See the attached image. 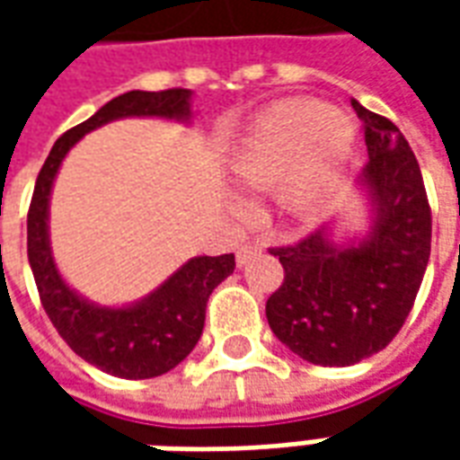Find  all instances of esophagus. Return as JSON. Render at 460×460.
I'll return each mask as SVG.
<instances>
[{"instance_id": "obj_1", "label": "esophagus", "mask_w": 460, "mask_h": 460, "mask_svg": "<svg viewBox=\"0 0 460 460\" xmlns=\"http://www.w3.org/2000/svg\"><path fill=\"white\" fill-rule=\"evenodd\" d=\"M261 251H263V243H261V241H249V243H243V246H239V251H236V263H239V266L249 263L251 259L259 256Z\"/></svg>"}]
</instances>
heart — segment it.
<instances>
[{
    "instance_id": "1",
    "label": "heart",
    "mask_w": 460,
    "mask_h": 460,
    "mask_svg": "<svg viewBox=\"0 0 460 460\" xmlns=\"http://www.w3.org/2000/svg\"><path fill=\"white\" fill-rule=\"evenodd\" d=\"M355 132L335 108L286 101L261 115L231 162L234 177L251 190L286 184L293 207H310L352 150Z\"/></svg>"
}]
</instances>
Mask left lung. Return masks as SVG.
<instances>
[{"label": "left lung", "mask_w": 460, "mask_h": 460, "mask_svg": "<svg viewBox=\"0 0 460 460\" xmlns=\"http://www.w3.org/2000/svg\"><path fill=\"white\" fill-rule=\"evenodd\" d=\"M369 160V236L338 249L328 229L269 249L283 283L266 300L273 335L313 365L349 367L385 349L414 308L431 253V207L414 152L394 122L352 101Z\"/></svg>", "instance_id": "1"}]
</instances>
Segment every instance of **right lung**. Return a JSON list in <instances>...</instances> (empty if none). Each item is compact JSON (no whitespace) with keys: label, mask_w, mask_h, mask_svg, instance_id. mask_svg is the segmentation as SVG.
<instances>
[{"label":"right lung","mask_w":460,"mask_h":460,"mask_svg":"<svg viewBox=\"0 0 460 460\" xmlns=\"http://www.w3.org/2000/svg\"><path fill=\"white\" fill-rule=\"evenodd\" d=\"M190 91H130L105 103L93 118L66 130L49 152L36 177L26 214V253L39 298L58 335L75 355L122 379H150L170 372L190 355L204 330V310L211 290L234 273V253L187 261L170 280L130 308H95L68 288L49 249V194L66 152L85 132L130 115L190 118Z\"/></svg>","instance_id":"right-lung-1"}]
</instances>
